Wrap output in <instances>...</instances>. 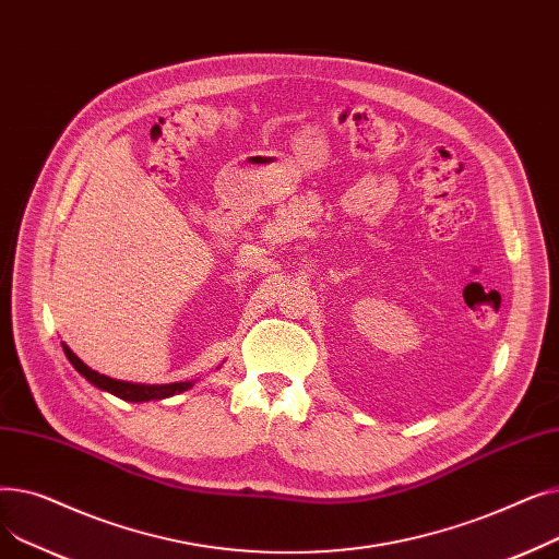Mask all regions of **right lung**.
<instances>
[{
	"mask_svg": "<svg viewBox=\"0 0 559 559\" xmlns=\"http://www.w3.org/2000/svg\"><path fill=\"white\" fill-rule=\"evenodd\" d=\"M63 350L68 360L72 362V367L85 376V380H91V383L104 392H110L115 396H120L124 401H152V399H165L171 396L176 392H183L188 388H192V383H171V385H133V383H122V380H112L108 376H102L97 371H93L87 365H83L72 350L63 344Z\"/></svg>",
	"mask_w": 559,
	"mask_h": 559,
	"instance_id": "right-lung-1",
	"label": "right lung"
}]
</instances>
